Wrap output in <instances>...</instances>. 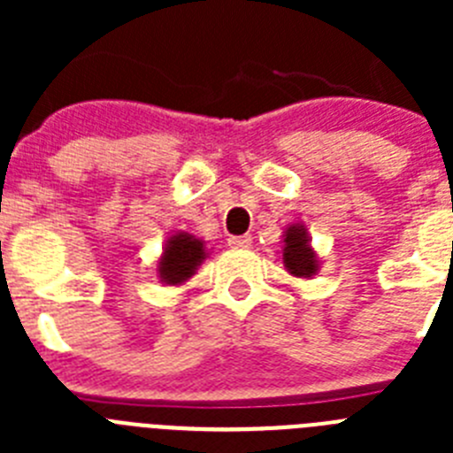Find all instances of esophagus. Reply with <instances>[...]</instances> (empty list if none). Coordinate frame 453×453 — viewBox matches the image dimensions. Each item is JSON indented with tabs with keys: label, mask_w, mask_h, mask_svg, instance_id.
<instances>
[{
	"label": "esophagus",
	"mask_w": 453,
	"mask_h": 453,
	"mask_svg": "<svg viewBox=\"0 0 453 453\" xmlns=\"http://www.w3.org/2000/svg\"><path fill=\"white\" fill-rule=\"evenodd\" d=\"M229 247H234V250H250L251 235H231Z\"/></svg>",
	"instance_id": "obj_1"
}]
</instances>
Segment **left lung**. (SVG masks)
Listing matches in <instances>:
<instances>
[{
  "instance_id": "obj_1",
  "label": "left lung",
  "mask_w": 453,
  "mask_h": 453,
  "mask_svg": "<svg viewBox=\"0 0 453 453\" xmlns=\"http://www.w3.org/2000/svg\"><path fill=\"white\" fill-rule=\"evenodd\" d=\"M283 265L292 276L299 279H313L319 270V258L311 247V235H308L303 224H290L283 231Z\"/></svg>"
}]
</instances>
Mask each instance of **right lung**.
<instances>
[{
  "instance_id": "obj_1",
  "label": "right lung",
  "mask_w": 453,
  "mask_h": 453,
  "mask_svg": "<svg viewBox=\"0 0 453 453\" xmlns=\"http://www.w3.org/2000/svg\"><path fill=\"white\" fill-rule=\"evenodd\" d=\"M206 258V242L188 231H177L165 240L163 254L156 263L158 279L165 286H181Z\"/></svg>"
}]
</instances>
